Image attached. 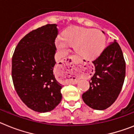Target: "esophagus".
Returning a JSON list of instances; mask_svg holds the SVG:
<instances>
[{"label":"esophagus","instance_id":"esophagus-1","mask_svg":"<svg viewBox=\"0 0 134 134\" xmlns=\"http://www.w3.org/2000/svg\"><path fill=\"white\" fill-rule=\"evenodd\" d=\"M67 59H68V61H69V62L67 64L65 69L67 71H73L75 69V65H73V64L75 62H78L79 60L75 57H70Z\"/></svg>","mask_w":134,"mask_h":134}]
</instances>
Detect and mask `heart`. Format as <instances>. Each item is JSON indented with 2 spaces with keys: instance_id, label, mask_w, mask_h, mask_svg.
Here are the masks:
<instances>
[{
  "instance_id": "b5f03b06",
  "label": "heart",
  "mask_w": 134,
  "mask_h": 134,
  "mask_svg": "<svg viewBox=\"0 0 134 134\" xmlns=\"http://www.w3.org/2000/svg\"><path fill=\"white\" fill-rule=\"evenodd\" d=\"M56 46L61 52H66L69 46H74L75 53L87 60H94L103 52L106 44L105 36L101 31L81 27L67 28L63 37L58 36Z\"/></svg>"
}]
</instances>
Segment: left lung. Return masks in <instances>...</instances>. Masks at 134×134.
Here are the masks:
<instances>
[{"label": "left lung", "mask_w": 134, "mask_h": 134, "mask_svg": "<svg viewBox=\"0 0 134 134\" xmlns=\"http://www.w3.org/2000/svg\"><path fill=\"white\" fill-rule=\"evenodd\" d=\"M92 63L95 73L82 99L92 109L104 110L116 100L125 80V62L120 46L114 40Z\"/></svg>", "instance_id": "1"}]
</instances>
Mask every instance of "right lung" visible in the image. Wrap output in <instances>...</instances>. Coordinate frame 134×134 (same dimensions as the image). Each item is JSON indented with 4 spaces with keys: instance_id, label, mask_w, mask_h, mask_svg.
<instances>
[{
    "instance_id": "right-lung-1",
    "label": "right lung",
    "mask_w": 134,
    "mask_h": 134,
    "mask_svg": "<svg viewBox=\"0 0 134 134\" xmlns=\"http://www.w3.org/2000/svg\"><path fill=\"white\" fill-rule=\"evenodd\" d=\"M57 25L47 24L21 40L12 58L14 87L25 105L38 113L49 112L62 99V85L53 74Z\"/></svg>"
}]
</instances>
